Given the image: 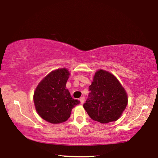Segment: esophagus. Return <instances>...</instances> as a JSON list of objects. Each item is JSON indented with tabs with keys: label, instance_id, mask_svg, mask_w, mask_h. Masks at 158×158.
<instances>
[{
	"label": "esophagus",
	"instance_id": "34e87169",
	"mask_svg": "<svg viewBox=\"0 0 158 158\" xmlns=\"http://www.w3.org/2000/svg\"><path fill=\"white\" fill-rule=\"evenodd\" d=\"M79 100H80V102H81V104H84V102H85V98L84 97H81V98L79 99Z\"/></svg>",
	"mask_w": 158,
	"mask_h": 158
}]
</instances>
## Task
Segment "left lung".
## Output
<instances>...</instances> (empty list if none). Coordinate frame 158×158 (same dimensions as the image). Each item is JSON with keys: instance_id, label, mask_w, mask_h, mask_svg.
Returning <instances> with one entry per match:
<instances>
[{"instance_id": "left-lung-1", "label": "left lung", "mask_w": 158, "mask_h": 158, "mask_svg": "<svg viewBox=\"0 0 158 158\" xmlns=\"http://www.w3.org/2000/svg\"><path fill=\"white\" fill-rule=\"evenodd\" d=\"M89 89V98L83 105L89 116L101 123L117 121L127 105L126 91L118 80L109 72L100 69Z\"/></svg>"}]
</instances>
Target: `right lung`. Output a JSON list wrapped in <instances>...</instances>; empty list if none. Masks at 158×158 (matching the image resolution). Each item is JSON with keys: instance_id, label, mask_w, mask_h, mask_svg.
I'll return each mask as SVG.
<instances>
[{"instance_id": "1", "label": "right lung", "mask_w": 158, "mask_h": 158, "mask_svg": "<svg viewBox=\"0 0 158 158\" xmlns=\"http://www.w3.org/2000/svg\"><path fill=\"white\" fill-rule=\"evenodd\" d=\"M69 73L65 68L52 71L40 82L34 92L36 111L51 123H63L70 116L72 109L80 102L71 97L66 89Z\"/></svg>"}]
</instances>
